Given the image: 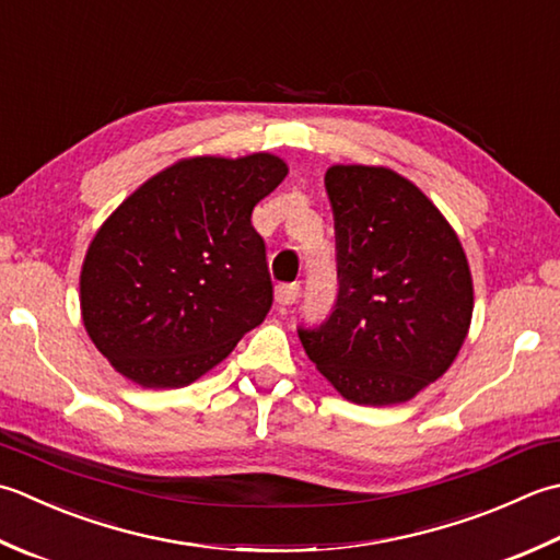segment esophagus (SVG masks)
Here are the masks:
<instances>
[{
    "label": "esophagus",
    "mask_w": 560,
    "mask_h": 560,
    "mask_svg": "<svg viewBox=\"0 0 560 560\" xmlns=\"http://www.w3.org/2000/svg\"><path fill=\"white\" fill-rule=\"evenodd\" d=\"M277 303L279 305H293L301 295V283H279L277 287Z\"/></svg>",
    "instance_id": "esophagus-1"
}]
</instances>
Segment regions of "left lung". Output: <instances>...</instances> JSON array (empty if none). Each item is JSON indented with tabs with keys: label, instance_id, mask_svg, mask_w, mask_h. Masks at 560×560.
Masks as SVG:
<instances>
[{
	"label": "left lung",
	"instance_id": "8db88e82",
	"mask_svg": "<svg viewBox=\"0 0 560 560\" xmlns=\"http://www.w3.org/2000/svg\"><path fill=\"white\" fill-rule=\"evenodd\" d=\"M339 291L317 327H299L317 371L357 405L418 396L452 366L474 315V281L452 225L400 174L335 164Z\"/></svg>",
	"mask_w": 560,
	"mask_h": 560
}]
</instances>
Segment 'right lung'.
Here are the masks:
<instances>
[{
    "mask_svg": "<svg viewBox=\"0 0 560 560\" xmlns=\"http://www.w3.org/2000/svg\"><path fill=\"white\" fill-rule=\"evenodd\" d=\"M287 174L269 152L182 160L106 218L80 305L118 374L142 388L189 386L265 320L273 287L252 211Z\"/></svg>",
    "mask_w": 560,
    "mask_h": 560,
    "instance_id": "right-lung-1",
    "label": "right lung"
}]
</instances>
